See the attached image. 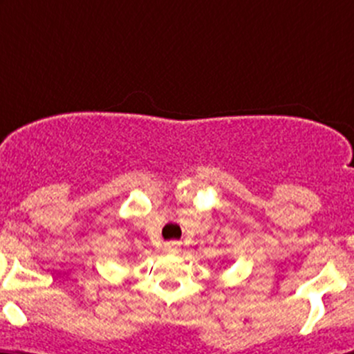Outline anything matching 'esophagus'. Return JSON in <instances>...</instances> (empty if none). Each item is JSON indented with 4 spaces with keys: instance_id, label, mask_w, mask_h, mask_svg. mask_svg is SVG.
<instances>
[{
    "instance_id": "34e87169",
    "label": "esophagus",
    "mask_w": 354,
    "mask_h": 354,
    "mask_svg": "<svg viewBox=\"0 0 354 354\" xmlns=\"http://www.w3.org/2000/svg\"><path fill=\"white\" fill-rule=\"evenodd\" d=\"M166 252L176 253L178 252V243H176V241H169V243H166Z\"/></svg>"
}]
</instances>
